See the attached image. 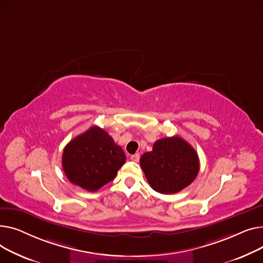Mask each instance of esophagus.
Wrapping results in <instances>:
<instances>
[{
  "label": "esophagus",
  "instance_id": "esophagus-1",
  "mask_svg": "<svg viewBox=\"0 0 263 263\" xmlns=\"http://www.w3.org/2000/svg\"><path fill=\"white\" fill-rule=\"evenodd\" d=\"M130 159L135 162H138L139 159H140V154H134V155L130 156Z\"/></svg>",
  "mask_w": 263,
  "mask_h": 263
}]
</instances>
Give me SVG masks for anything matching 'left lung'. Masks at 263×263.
<instances>
[{"label": "left lung", "instance_id": "8db88e82", "mask_svg": "<svg viewBox=\"0 0 263 263\" xmlns=\"http://www.w3.org/2000/svg\"><path fill=\"white\" fill-rule=\"evenodd\" d=\"M140 165L149 186L162 194L177 193L188 187L199 171L197 153L178 136L157 140L153 151L141 156Z\"/></svg>", "mask_w": 263, "mask_h": 263}]
</instances>
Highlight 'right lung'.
<instances>
[{
    "mask_svg": "<svg viewBox=\"0 0 263 263\" xmlns=\"http://www.w3.org/2000/svg\"><path fill=\"white\" fill-rule=\"evenodd\" d=\"M126 156L103 128L92 126L65 147L63 168L68 179L89 192L111 181Z\"/></svg>",
    "mask_w": 263,
    "mask_h": 263,
    "instance_id": "add662e5",
    "label": "right lung"
}]
</instances>
